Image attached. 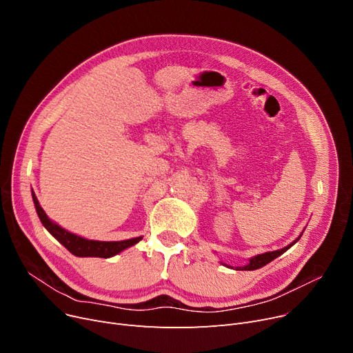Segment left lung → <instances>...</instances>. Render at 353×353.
<instances>
[{
  "label": "left lung",
  "mask_w": 353,
  "mask_h": 353,
  "mask_svg": "<svg viewBox=\"0 0 353 353\" xmlns=\"http://www.w3.org/2000/svg\"><path fill=\"white\" fill-rule=\"evenodd\" d=\"M302 236V234H301ZM301 236L294 240L293 243H290L289 246H286V248H283V249H281V250H274V252H266V253H262V254H257V256H254V257H252L250 261H249V263L246 265V266H242V268H236V270H256V269H261V268H263L265 265H268V263H270L273 259H276L277 256H281L282 253H285L288 249H290L296 242H298V240L301 239ZM225 265V263H223ZM225 266H228V268H232V266H229V265H225Z\"/></svg>",
  "instance_id": "left-lung-1"
}]
</instances>
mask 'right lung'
<instances>
[{"mask_svg": "<svg viewBox=\"0 0 353 353\" xmlns=\"http://www.w3.org/2000/svg\"><path fill=\"white\" fill-rule=\"evenodd\" d=\"M31 193H32V201H34L37 214H39L43 226L74 256L107 259L111 256H116L117 253L123 252L124 249L139 243L143 239L140 236V237H133V239H127V240H120V242H100V240H88L81 236L74 234V233L63 229L57 223H54L51 219H48V216L43 210V208L40 206L39 199H37L34 192H31Z\"/></svg>", "mask_w": 353, "mask_h": 353, "instance_id": "1", "label": "right lung"}]
</instances>
